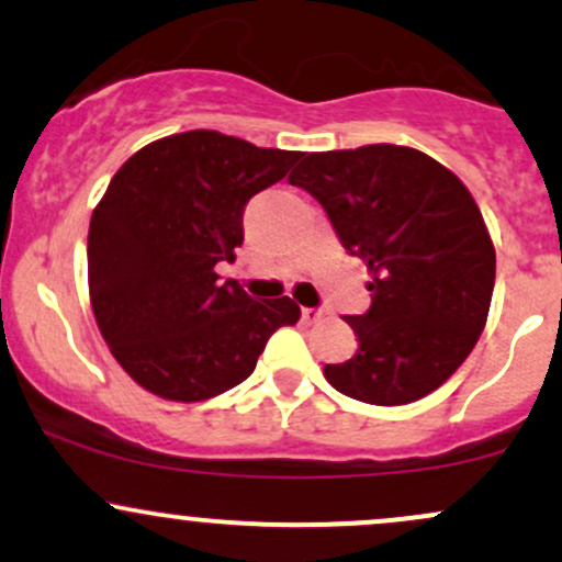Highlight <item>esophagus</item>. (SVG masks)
<instances>
[{"label": "esophagus", "instance_id": "1", "mask_svg": "<svg viewBox=\"0 0 562 562\" xmlns=\"http://www.w3.org/2000/svg\"><path fill=\"white\" fill-rule=\"evenodd\" d=\"M325 317V312L322 308H301V319L306 322V325H317Z\"/></svg>", "mask_w": 562, "mask_h": 562}]
</instances>
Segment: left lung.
Instances as JSON below:
<instances>
[{
	"label": "left lung",
	"mask_w": 562,
	"mask_h": 562,
	"mask_svg": "<svg viewBox=\"0 0 562 562\" xmlns=\"http://www.w3.org/2000/svg\"><path fill=\"white\" fill-rule=\"evenodd\" d=\"M322 203L348 254L372 272V306L344 317L359 338L325 364L335 391L396 406L454 375L486 325L496 254L473 195L415 147L303 153L288 177Z\"/></svg>",
	"instance_id": "obj_1"
}]
</instances>
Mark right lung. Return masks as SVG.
Listing matches in <instances>:
<instances>
[{"label": "right lung", "instance_id": "right-lung-1", "mask_svg": "<svg viewBox=\"0 0 562 562\" xmlns=\"http://www.w3.org/2000/svg\"><path fill=\"white\" fill-rule=\"evenodd\" d=\"M299 158L195 128L150 142L115 171L89 222V301L142 389L214 398L256 370L277 327L299 322L288 295L254 301L216 274L243 245L245 203Z\"/></svg>", "mask_w": 562, "mask_h": 562}]
</instances>
